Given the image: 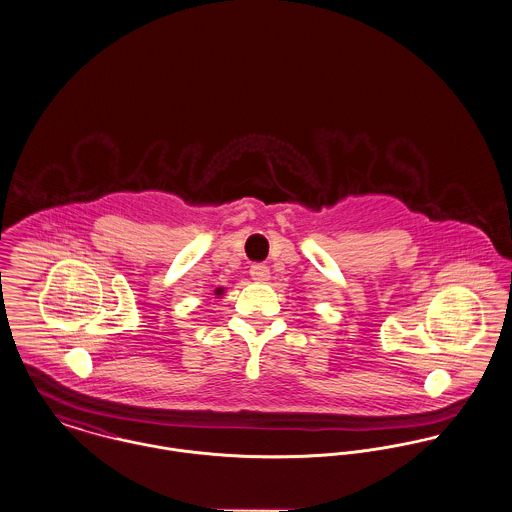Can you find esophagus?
<instances>
[{"mask_svg": "<svg viewBox=\"0 0 512 512\" xmlns=\"http://www.w3.org/2000/svg\"><path fill=\"white\" fill-rule=\"evenodd\" d=\"M249 273H251V279L257 281V283H265V281H269V277H271L269 267L263 265V263H253L251 269H249Z\"/></svg>", "mask_w": 512, "mask_h": 512, "instance_id": "34e87169", "label": "esophagus"}]
</instances>
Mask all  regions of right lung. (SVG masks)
I'll use <instances>...</instances> for the list:
<instances>
[{
    "label": "right lung",
    "mask_w": 512,
    "mask_h": 512,
    "mask_svg": "<svg viewBox=\"0 0 512 512\" xmlns=\"http://www.w3.org/2000/svg\"><path fill=\"white\" fill-rule=\"evenodd\" d=\"M218 292H220V290H218Z\"/></svg>",
    "instance_id": "add662e5"
}]
</instances>
